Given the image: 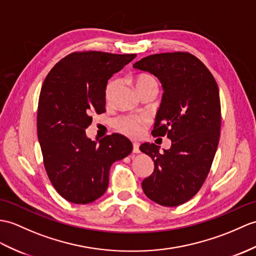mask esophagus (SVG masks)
<instances>
[{
	"label": "esophagus",
	"instance_id": "obj_1",
	"mask_svg": "<svg viewBox=\"0 0 256 256\" xmlns=\"http://www.w3.org/2000/svg\"><path fill=\"white\" fill-rule=\"evenodd\" d=\"M133 152L134 154H138L140 152V144L138 142H133Z\"/></svg>",
	"mask_w": 256,
	"mask_h": 256
}]
</instances>
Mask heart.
<instances>
[{"label": "heart", "mask_w": 256, "mask_h": 256, "mask_svg": "<svg viewBox=\"0 0 256 256\" xmlns=\"http://www.w3.org/2000/svg\"><path fill=\"white\" fill-rule=\"evenodd\" d=\"M118 78L111 80L108 85L106 87V99L110 100L114 96V94L118 87ZM135 87L138 89V94L147 90V89H156L158 90V82L157 80L150 74H140L136 76L135 78ZM146 122L144 118L138 116H124L122 118H118L116 122V126L118 130H121L122 133L126 134L128 136H138L140 134L142 126Z\"/></svg>", "instance_id": "obj_1"}]
</instances>
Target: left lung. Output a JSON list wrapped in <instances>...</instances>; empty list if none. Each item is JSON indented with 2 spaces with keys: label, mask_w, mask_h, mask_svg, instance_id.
<instances>
[{
  "label": "left lung",
  "mask_w": 256,
  "mask_h": 256,
  "mask_svg": "<svg viewBox=\"0 0 256 256\" xmlns=\"http://www.w3.org/2000/svg\"><path fill=\"white\" fill-rule=\"evenodd\" d=\"M133 68L162 82L164 94L152 134L171 140V147L164 152L155 144L140 145V152L155 164L142 182V191L159 205L179 206L200 191L215 157L222 126L217 82L188 52L148 56Z\"/></svg>",
  "instance_id": "8db88e82"
}]
</instances>
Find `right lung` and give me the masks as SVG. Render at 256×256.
Listing matches in <instances>:
<instances>
[{
  "label": "right lung",
  "instance_id": "right-lung-1",
  "mask_svg": "<svg viewBox=\"0 0 256 256\" xmlns=\"http://www.w3.org/2000/svg\"><path fill=\"white\" fill-rule=\"evenodd\" d=\"M136 54L74 52L58 61L41 87L37 132L46 174L62 198L74 204L99 198L109 184L111 164L130 155L132 142L121 134L99 142L87 138L94 114H102L112 75Z\"/></svg>",
  "mask_w": 256,
  "mask_h": 256
}]
</instances>
